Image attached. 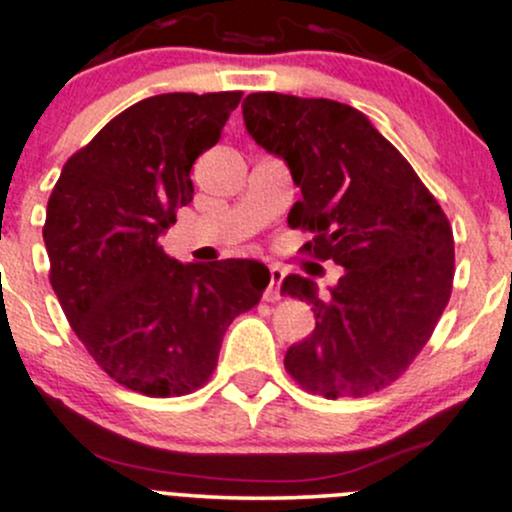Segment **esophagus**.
Masks as SVG:
<instances>
[{
  "instance_id": "34e87169",
  "label": "esophagus",
  "mask_w": 512,
  "mask_h": 512,
  "mask_svg": "<svg viewBox=\"0 0 512 512\" xmlns=\"http://www.w3.org/2000/svg\"><path fill=\"white\" fill-rule=\"evenodd\" d=\"M281 281H283V268H278V266L268 268V286H266V291H263V298L266 300L281 298Z\"/></svg>"
}]
</instances>
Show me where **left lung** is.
<instances>
[{
    "instance_id": "obj_1",
    "label": "left lung",
    "mask_w": 512,
    "mask_h": 512,
    "mask_svg": "<svg viewBox=\"0 0 512 512\" xmlns=\"http://www.w3.org/2000/svg\"><path fill=\"white\" fill-rule=\"evenodd\" d=\"M249 135L291 170L303 197L288 224L303 246L345 268L330 293L283 278L281 293L313 305L315 330L286 352L308 392L365 397L402 377L451 298L453 234L402 152L357 108L283 93L246 96Z\"/></svg>"
}]
</instances>
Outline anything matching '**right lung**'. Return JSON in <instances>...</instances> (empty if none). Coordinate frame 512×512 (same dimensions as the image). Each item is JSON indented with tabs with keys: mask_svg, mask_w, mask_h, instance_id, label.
I'll list each match as a JSON object with an SVG mask.
<instances>
[{
	"mask_svg": "<svg viewBox=\"0 0 512 512\" xmlns=\"http://www.w3.org/2000/svg\"><path fill=\"white\" fill-rule=\"evenodd\" d=\"M239 100L162 93L130 105L63 165L49 197L44 244L63 313L100 370L147 397L202 387L231 320L268 286L261 261L179 263L160 246L194 197V160Z\"/></svg>",
	"mask_w": 512,
	"mask_h": 512,
	"instance_id": "right-lung-1",
	"label": "right lung"
}]
</instances>
